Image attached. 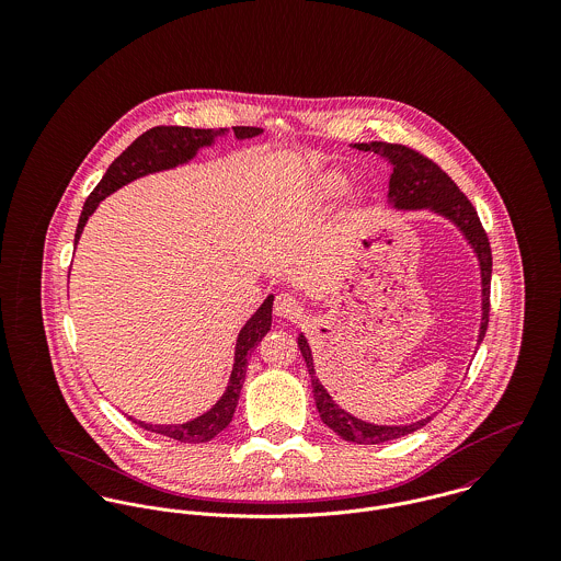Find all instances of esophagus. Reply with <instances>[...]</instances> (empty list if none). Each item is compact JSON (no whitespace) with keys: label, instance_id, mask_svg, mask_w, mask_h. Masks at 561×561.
Returning a JSON list of instances; mask_svg holds the SVG:
<instances>
[{"label":"esophagus","instance_id":"esophagus-1","mask_svg":"<svg viewBox=\"0 0 561 561\" xmlns=\"http://www.w3.org/2000/svg\"><path fill=\"white\" fill-rule=\"evenodd\" d=\"M274 311H276L278 318L298 320V318H302L305 305L296 296H291V294H278L276 302H274Z\"/></svg>","mask_w":561,"mask_h":561}]
</instances>
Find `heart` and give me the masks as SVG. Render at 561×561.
Returning <instances> with one entry per match:
<instances>
[{"label":"heart","instance_id":"1","mask_svg":"<svg viewBox=\"0 0 561 561\" xmlns=\"http://www.w3.org/2000/svg\"><path fill=\"white\" fill-rule=\"evenodd\" d=\"M343 187H345V179H343V176H339V174H334V176H330V179L325 181V185H323V194L332 196V194H339Z\"/></svg>","mask_w":561,"mask_h":561}]
</instances>
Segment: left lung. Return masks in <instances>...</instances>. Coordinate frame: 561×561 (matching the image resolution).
<instances>
[{
  "label": "left lung",
  "instance_id": "left-lung-1",
  "mask_svg": "<svg viewBox=\"0 0 561 561\" xmlns=\"http://www.w3.org/2000/svg\"><path fill=\"white\" fill-rule=\"evenodd\" d=\"M358 151H371L380 158L391 163L393 172L389 179V198L393 201L396 207L400 209H423L430 207L443 216H447L449 220H454L462 233L467 236V240L471 241V245L478 252L481 265V318L480 341L485 334L488 328V318H490V276H492V250H490V241L481 227L480 216L476 211V207L471 205V201L460 192V187L454 183V179L436 163L430 160L427 156H423L421 151L405 147V145H391V142H369V145H354ZM298 347L307 360L309 374H311V382H313V396L316 403L320 410L321 421L336 432L343 440L350 443H358V445H380L393 438L405 436L419 427H423L427 419L410 423V425H374V423H365L354 419L352 414H347L345 410H341L334 401L330 400V396L325 393V389L321 387L318 376H316V367H313V356L309 350L307 339L300 334L298 339Z\"/></svg>",
  "mask_w": 561,
  "mask_h": 561
}]
</instances>
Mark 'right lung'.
<instances>
[{"label":"right lung","mask_w":561,"mask_h":561,"mask_svg":"<svg viewBox=\"0 0 561 561\" xmlns=\"http://www.w3.org/2000/svg\"><path fill=\"white\" fill-rule=\"evenodd\" d=\"M238 138H252L256 134H261L259 127H233ZM216 131L214 129H192V127H153L149 131H145L140 138H136L116 160L112 161V165L107 168V172L103 174V179L96 183V187L90 192V196L83 203L81 209L80 222H78V231H76V243L80 240L81 231L85 227V220L90 218V214L96 209L99 201H103L107 194H112L114 190H118L121 185L149 174V172H158L172 168L176 163L194 158L198 147H205L214 140ZM272 296L261 305V309L250 318V321L241 328L240 336H238V347H236V365H233V374L227 387V393L220 398V401L205 412L203 416L183 423V425H149L142 421L131 419L134 423H138L140 427L156 432L161 436L181 440V443H207L214 436H218L233 419L236 405L240 400L241 385L245 378V367H248V356L252 354V350L256 347V343L267 334L270 325H272Z\"/></svg>","instance_id":"add662e5"}]
</instances>
